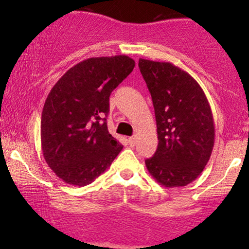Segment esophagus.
Wrapping results in <instances>:
<instances>
[{
  "instance_id": "34e87169",
  "label": "esophagus",
  "mask_w": 249,
  "mask_h": 249,
  "mask_svg": "<svg viewBox=\"0 0 249 249\" xmlns=\"http://www.w3.org/2000/svg\"><path fill=\"white\" fill-rule=\"evenodd\" d=\"M127 142H128V144L131 145V146H133L134 144H136V137L134 136H132V137H130V138L127 139Z\"/></svg>"
}]
</instances>
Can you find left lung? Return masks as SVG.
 Wrapping results in <instances>:
<instances>
[{
    "mask_svg": "<svg viewBox=\"0 0 249 249\" xmlns=\"http://www.w3.org/2000/svg\"><path fill=\"white\" fill-rule=\"evenodd\" d=\"M138 65L152 97L159 141L145 164L162 186H186L212 154L215 133L210 103L198 82L172 63L141 58Z\"/></svg>",
    "mask_w": 249,
    "mask_h": 249,
    "instance_id": "left-lung-1",
    "label": "left lung"
}]
</instances>
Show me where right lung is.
Here are the masks:
<instances>
[{"mask_svg":"<svg viewBox=\"0 0 249 249\" xmlns=\"http://www.w3.org/2000/svg\"><path fill=\"white\" fill-rule=\"evenodd\" d=\"M134 65L125 55L88 58L51 89L42 111V151L49 167L67 184H91L122 151L107 130L108 98Z\"/></svg>","mask_w":249,"mask_h":249,"instance_id":"1","label":"right lung"}]
</instances>
